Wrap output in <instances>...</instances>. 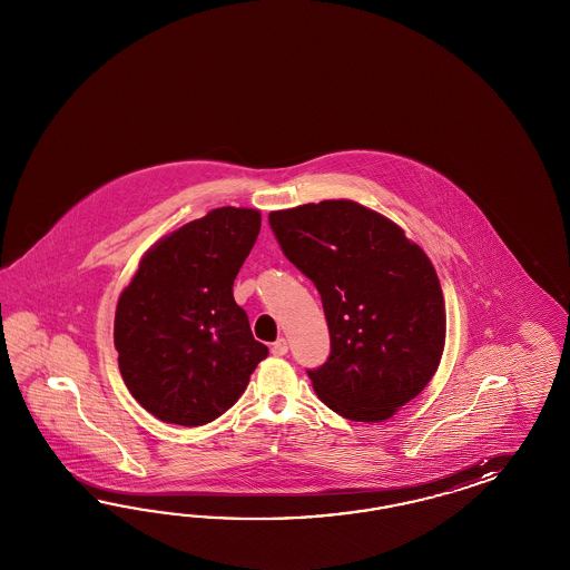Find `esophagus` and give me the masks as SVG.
Instances as JSON below:
<instances>
[{
    "label": "esophagus",
    "mask_w": 570,
    "mask_h": 570,
    "mask_svg": "<svg viewBox=\"0 0 570 570\" xmlns=\"http://www.w3.org/2000/svg\"><path fill=\"white\" fill-rule=\"evenodd\" d=\"M272 353L277 355V357L286 355V353H288V343H286V338H277L276 343L272 345Z\"/></svg>",
    "instance_id": "obj_1"
}]
</instances>
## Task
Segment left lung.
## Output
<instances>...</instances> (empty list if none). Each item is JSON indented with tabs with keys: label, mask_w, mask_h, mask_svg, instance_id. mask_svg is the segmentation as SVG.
Returning <instances> with one entry per match:
<instances>
[{
	"label": "left lung",
	"mask_w": 570,
	"mask_h": 570,
	"mask_svg": "<svg viewBox=\"0 0 570 570\" xmlns=\"http://www.w3.org/2000/svg\"><path fill=\"white\" fill-rule=\"evenodd\" d=\"M286 259L315 284L328 362L307 370L317 397L355 422H382L431 382L445 346V303L426 253L353 200L269 213Z\"/></svg>",
	"instance_id": "obj_1"
}]
</instances>
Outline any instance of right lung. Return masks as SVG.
I'll list each match as a JSON object with an SVG mask.
<instances>
[{
  "label": "right lung",
  "mask_w": 570,
  "mask_h": 570,
  "mask_svg": "<svg viewBox=\"0 0 570 570\" xmlns=\"http://www.w3.org/2000/svg\"><path fill=\"white\" fill-rule=\"evenodd\" d=\"M259 229L255 208L208 210L156 242L119 296V370L129 393L158 420L213 422L267 357L232 293Z\"/></svg>",
  "instance_id": "1"
}]
</instances>
